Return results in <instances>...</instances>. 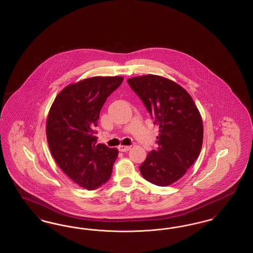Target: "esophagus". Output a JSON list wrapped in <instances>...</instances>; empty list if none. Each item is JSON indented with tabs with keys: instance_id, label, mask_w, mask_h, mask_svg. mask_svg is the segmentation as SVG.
<instances>
[{
	"instance_id": "esophagus-1",
	"label": "esophagus",
	"mask_w": 253,
	"mask_h": 253,
	"mask_svg": "<svg viewBox=\"0 0 253 253\" xmlns=\"http://www.w3.org/2000/svg\"><path fill=\"white\" fill-rule=\"evenodd\" d=\"M119 151H121V152H128L130 149H131V147L130 146H119Z\"/></svg>"
}]
</instances>
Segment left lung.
I'll return each mask as SVG.
<instances>
[{
    "label": "left lung",
    "mask_w": 253,
    "mask_h": 253,
    "mask_svg": "<svg viewBox=\"0 0 253 253\" xmlns=\"http://www.w3.org/2000/svg\"><path fill=\"white\" fill-rule=\"evenodd\" d=\"M127 83L143 102L154 124L159 126L157 150L139 166L145 179L169 186L180 179L200 154L203 123L192 96L168 79L147 75Z\"/></svg>",
    "instance_id": "1"
}]
</instances>
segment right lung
Returning a JSON list of instances; mask_svg holds the SVG:
<instances>
[{
  "label": "right lung",
  "instance_id": "1",
  "mask_svg": "<svg viewBox=\"0 0 253 253\" xmlns=\"http://www.w3.org/2000/svg\"><path fill=\"white\" fill-rule=\"evenodd\" d=\"M123 82L122 77H94L65 87L49 111V149L61 170L86 190L110 179L119 151L96 144L99 113Z\"/></svg>",
  "mask_w": 253,
  "mask_h": 253
}]
</instances>
